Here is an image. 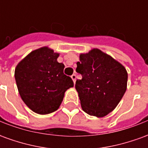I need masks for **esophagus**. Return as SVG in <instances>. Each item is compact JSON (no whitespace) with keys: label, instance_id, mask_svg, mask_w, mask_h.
<instances>
[{"label":"esophagus","instance_id":"1","mask_svg":"<svg viewBox=\"0 0 148 148\" xmlns=\"http://www.w3.org/2000/svg\"><path fill=\"white\" fill-rule=\"evenodd\" d=\"M71 78H72V80L74 81V83H75V82H76V74H72L71 75Z\"/></svg>","mask_w":148,"mask_h":148}]
</instances>
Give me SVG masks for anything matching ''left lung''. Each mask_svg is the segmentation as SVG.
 <instances>
[{
  "instance_id": "obj_1",
  "label": "left lung",
  "mask_w": 148,
  "mask_h": 148,
  "mask_svg": "<svg viewBox=\"0 0 148 148\" xmlns=\"http://www.w3.org/2000/svg\"><path fill=\"white\" fill-rule=\"evenodd\" d=\"M76 81L81 106L90 116L103 117L116 107L127 89V73L122 65L99 49L80 55Z\"/></svg>"
}]
</instances>
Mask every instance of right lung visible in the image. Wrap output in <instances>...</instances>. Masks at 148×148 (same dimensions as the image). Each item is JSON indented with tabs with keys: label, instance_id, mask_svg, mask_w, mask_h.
<instances>
[{
	"label": "right lung",
	"instance_id": "right-lung-1",
	"mask_svg": "<svg viewBox=\"0 0 148 148\" xmlns=\"http://www.w3.org/2000/svg\"><path fill=\"white\" fill-rule=\"evenodd\" d=\"M58 53L47 47L32 51L16 66L15 79L26 106L38 114L45 115L59 108L66 90L74 86L71 77L63 73Z\"/></svg>",
	"mask_w": 148,
	"mask_h": 148
}]
</instances>
